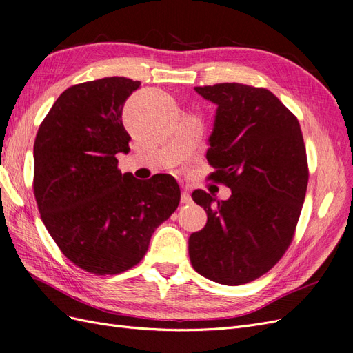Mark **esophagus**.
<instances>
[{
	"label": "esophagus",
	"mask_w": 353,
	"mask_h": 353,
	"mask_svg": "<svg viewBox=\"0 0 353 353\" xmlns=\"http://www.w3.org/2000/svg\"><path fill=\"white\" fill-rule=\"evenodd\" d=\"M180 201H181V203H190V202H192L189 188H183V190H181V198H180Z\"/></svg>",
	"instance_id": "obj_1"
}]
</instances>
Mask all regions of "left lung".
I'll return each instance as SVG.
<instances>
[{"label":"left lung","mask_w":353,"mask_h":353,"mask_svg":"<svg viewBox=\"0 0 353 353\" xmlns=\"http://www.w3.org/2000/svg\"><path fill=\"white\" fill-rule=\"evenodd\" d=\"M195 90L217 105L210 179L232 195L219 201L201 189L192 193L208 220L190 234L189 258L201 276L241 286L274 267L292 242L308 186L305 143L298 119L264 88L219 83Z\"/></svg>","instance_id":"8db88e82"}]
</instances>
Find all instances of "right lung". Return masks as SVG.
I'll use <instances>...</instances> for the list:
<instances>
[{
  "label": "right lung",
  "mask_w": 353,
  "mask_h": 353,
  "mask_svg": "<svg viewBox=\"0 0 353 353\" xmlns=\"http://www.w3.org/2000/svg\"><path fill=\"white\" fill-rule=\"evenodd\" d=\"M141 86L104 77L65 89L33 145V190L41 219L61 252L98 276L136 265L151 236L180 202L173 176L139 180L117 168L130 151L123 126L126 99Z\"/></svg>",
  "instance_id": "add662e5"
}]
</instances>
